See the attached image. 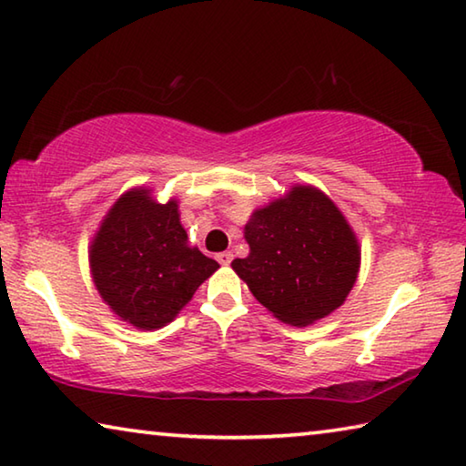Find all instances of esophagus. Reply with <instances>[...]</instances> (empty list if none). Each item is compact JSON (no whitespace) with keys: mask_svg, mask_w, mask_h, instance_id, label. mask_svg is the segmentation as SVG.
Segmentation results:
<instances>
[{"mask_svg":"<svg viewBox=\"0 0 466 466\" xmlns=\"http://www.w3.org/2000/svg\"><path fill=\"white\" fill-rule=\"evenodd\" d=\"M218 258V263L219 265H230L232 263V258H234V255L230 250H226V252H219V255L216 257Z\"/></svg>","mask_w":466,"mask_h":466,"instance_id":"esophagus-1","label":"esophagus"}]
</instances>
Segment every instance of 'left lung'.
<instances>
[{
	"mask_svg": "<svg viewBox=\"0 0 466 466\" xmlns=\"http://www.w3.org/2000/svg\"><path fill=\"white\" fill-rule=\"evenodd\" d=\"M250 252L232 269L258 302L294 327L312 325L345 302L360 269L356 234L337 205L312 187L257 209L244 226Z\"/></svg>",
	"mask_w": 466,
	"mask_h": 466,
	"instance_id": "1",
	"label": "left lung"
}]
</instances>
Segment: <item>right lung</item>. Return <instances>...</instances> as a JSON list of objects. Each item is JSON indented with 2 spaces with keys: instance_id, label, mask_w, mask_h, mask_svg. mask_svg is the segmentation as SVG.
<instances>
[{
  "instance_id": "1",
  "label": "right lung",
  "mask_w": 466,
  "mask_h": 466,
  "mask_svg": "<svg viewBox=\"0 0 466 466\" xmlns=\"http://www.w3.org/2000/svg\"><path fill=\"white\" fill-rule=\"evenodd\" d=\"M187 247L178 205L156 203L146 188L113 205L90 247V269L105 302L133 327L160 329L218 269Z\"/></svg>"
}]
</instances>
